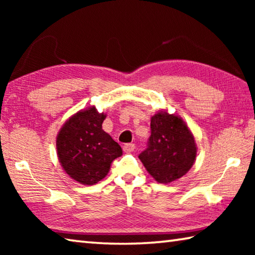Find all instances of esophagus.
Returning a JSON list of instances; mask_svg holds the SVG:
<instances>
[{
  "label": "esophagus",
  "instance_id": "1",
  "mask_svg": "<svg viewBox=\"0 0 255 255\" xmlns=\"http://www.w3.org/2000/svg\"><path fill=\"white\" fill-rule=\"evenodd\" d=\"M135 149V144H126L124 145V152L125 153H131Z\"/></svg>",
  "mask_w": 255,
  "mask_h": 255
}]
</instances>
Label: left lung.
Segmentation results:
<instances>
[{
	"label": "left lung",
	"instance_id": "8db88e82",
	"mask_svg": "<svg viewBox=\"0 0 255 255\" xmlns=\"http://www.w3.org/2000/svg\"><path fill=\"white\" fill-rule=\"evenodd\" d=\"M148 147L139 155L145 169L158 183L185 175L197 157L195 136L180 116L162 109L150 117Z\"/></svg>",
	"mask_w": 255,
	"mask_h": 255
}]
</instances>
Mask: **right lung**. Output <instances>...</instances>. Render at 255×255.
<instances>
[{
    "label": "right lung",
    "instance_id": "1",
    "mask_svg": "<svg viewBox=\"0 0 255 255\" xmlns=\"http://www.w3.org/2000/svg\"><path fill=\"white\" fill-rule=\"evenodd\" d=\"M106 117L96 106L84 108L72 115L56 136L60 166L81 184L92 185L105 179L111 163L123 155L120 145L102 129Z\"/></svg>",
    "mask_w": 255,
    "mask_h": 255
}]
</instances>
